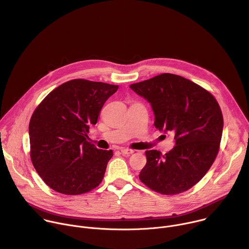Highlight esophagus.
<instances>
[{
	"label": "esophagus",
	"instance_id": "obj_1",
	"mask_svg": "<svg viewBox=\"0 0 249 249\" xmlns=\"http://www.w3.org/2000/svg\"><path fill=\"white\" fill-rule=\"evenodd\" d=\"M121 152L124 154V155H130L134 152L133 149H130V148H126V147H124L121 149Z\"/></svg>",
	"mask_w": 249,
	"mask_h": 249
}]
</instances>
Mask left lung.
<instances>
[{
    "label": "left lung",
    "mask_w": 249,
    "mask_h": 249,
    "mask_svg": "<svg viewBox=\"0 0 249 249\" xmlns=\"http://www.w3.org/2000/svg\"><path fill=\"white\" fill-rule=\"evenodd\" d=\"M130 88L150 103L159 130L175 134V147L163 155L146 150L139 175L150 190L167 196L188 191L209 171L219 150L222 112L213 95L174 73H161Z\"/></svg>",
    "instance_id": "obj_1"
}]
</instances>
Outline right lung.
Instances as JSON below:
<instances>
[{
    "instance_id": "add662e5",
    "label": "right lung",
    "mask_w": 249,
    "mask_h": 249,
    "mask_svg": "<svg viewBox=\"0 0 249 249\" xmlns=\"http://www.w3.org/2000/svg\"><path fill=\"white\" fill-rule=\"evenodd\" d=\"M119 88L77 78L53 89L36 107L30 122L31 159L43 181L53 191L76 196L103 181L112 149L88 142L107 99Z\"/></svg>"
}]
</instances>
